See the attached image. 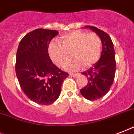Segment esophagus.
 <instances>
[{
  "mask_svg": "<svg viewBox=\"0 0 134 134\" xmlns=\"http://www.w3.org/2000/svg\"><path fill=\"white\" fill-rule=\"evenodd\" d=\"M69 75L71 76H72V77L76 78V77H77L78 75H79V74H70Z\"/></svg>",
  "mask_w": 134,
  "mask_h": 134,
  "instance_id": "esophagus-1",
  "label": "esophagus"
}]
</instances>
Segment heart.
<instances>
[{
    "instance_id": "b5f03b06",
    "label": "heart",
    "mask_w": 134,
    "mask_h": 134,
    "mask_svg": "<svg viewBox=\"0 0 134 134\" xmlns=\"http://www.w3.org/2000/svg\"><path fill=\"white\" fill-rule=\"evenodd\" d=\"M60 42L52 41L48 46V53L55 65L64 67L70 53L72 58L67 65L69 70H76L81 65L83 67H90L101 55L102 42L95 32L72 31L62 37Z\"/></svg>"
}]
</instances>
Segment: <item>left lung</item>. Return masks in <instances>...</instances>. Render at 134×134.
I'll return each instance as SVG.
<instances>
[{"label":"left lung","instance_id":"obj_1","mask_svg":"<svg viewBox=\"0 0 134 134\" xmlns=\"http://www.w3.org/2000/svg\"><path fill=\"white\" fill-rule=\"evenodd\" d=\"M86 28L94 31L102 42L100 59L93 67L82 73L88 78V84L81 90V93L87 99L94 101L109 91L115 79L116 63L114 46L110 36L94 26H87Z\"/></svg>","mask_w":134,"mask_h":134}]
</instances>
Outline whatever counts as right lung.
<instances>
[{
	"instance_id": "right-lung-1",
	"label": "right lung",
	"mask_w": 134,
	"mask_h": 134,
	"mask_svg": "<svg viewBox=\"0 0 134 134\" xmlns=\"http://www.w3.org/2000/svg\"><path fill=\"white\" fill-rule=\"evenodd\" d=\"M58 32L38 28L22 38L16 51L15 71L20 87L32 102L50 105L58 99L69 76L52 63L48 45Z\"/></svg>"
}]
</instances>
